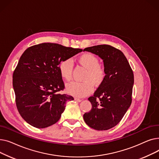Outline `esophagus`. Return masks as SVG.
Returning <instances> with one entry per match:
<instances>
[{
	"mask_svg": "<svg viewBox=\"0 0 159 159\" xmlns=\"http://www.w3.org/2000/svg\"><path fill=\"white\" fill-rule=\"evenodd\" d=\"M74 99H75V101H77L79 102L82 101V99H80V98H76V97H75Z\"/></svg>",
	"mask_w": 159,
	"mask_h": 159,
	"instance_id": "34e87169",
	"label": "esophagus"
}]
</instances>
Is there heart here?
Wrapping results in <instances>:
<instances>
[{
  "instance_id": "heart-1",
  "label": "heart",
  "mask_w": 159,
  "mask_h": 159,
  "mask_svg": "<svg viewBox=\"0 0 159 159\" xmlns=\"http://www.w3.org/2000/svg\"><path fill=\"white\" fill-rule=\"evenodd\" d=\"M79 62L86 68L82 82L74 81L66 86L69 94L77 97H84L92 92L94 85L101 86L106 78V70L104 65L98 63V57L91 53L81 55L78 58ZM58 71L61 78L68 82L72 78L73 62L71 58L62 59L58 65Z\"/></svg>"
}]
</instances>
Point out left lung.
<instances>
[{"instance_id":"left-lung-1","label":"left lung","mask_w":159,"mask_h":159,"mask_svg":"<svg viewBox=\"0 0 159 159\" xmlns=\"http://www.w3.org/2000/svg\"><path fill=\"white\" fill-rule=\"evenodd\" d=\"M84 51L102 58L106 78L94 95L88 98L92 107L83 117L91 128L109 129L120 122L131 104L133 72L123 53L110 45L88 47Z\"/></svg>"}]
</instances>
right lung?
<instances>
[{"mask_svg": "<svg viewBox=\"0 0 159 159\" xmlns=\"http://www.w3.org/2000/svg\"><path fill=\"white\" fill-rule=\"evenodd\" d=\"M82 49L55 43H42L25 50L13 73L17 110L25 121L37 128L55 124L73 97L59 92L65 88L58 71L62 59Z\"/></svg>", "mask_w": 159, "mask_h": 159, "instance_id": "obj_1", "label": "right lung"}]
</instances>
